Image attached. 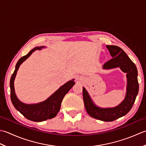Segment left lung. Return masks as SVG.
<instances>
[{
	"label": "left lung",
	"mask_w": 146,
	"mask_h": 146,
	"mask_svg": "<svg viewBox=\"0 0 146 146\" xmlns=\"http://www.w3.org/2000/svg\"><path fill=\"white\" fill-rule=\"evenodd\" d=\"M106 47L113 58L103 65V69L120 67L127 73V87L125 100L115 108H102L94 105L84 88H82V94L86 110L91 117L104 121H112L125 115L131 110L139 92V82L137 67L125 52L115 45H106Z\"/></svg>",
	"instance_id": "1"
}]
</instances>
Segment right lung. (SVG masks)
I'll return each instance as SVG.
<instances>
[{
  "instance_id": "1",
  "label": "right lung",
  "mask_w": 146,
  "mask_h": 146,
  "mask_svg": "<svg viewBox=\"0 0 146 146\" xmlns=\"http://www.w3.org/2000/svg\"><path fill=\"white\" fill-rule=\"evenodd\" d=\"M41 48H43V46L35 47L27 55L22 56L19 59L17 62L16 69H15L10 80L11 99L15 108L28 120L34 121H42L48 120V119L54 118L60 110L61 103L64 96L75 84L74 79L71 80L61 86L57 91L55 92L51 96L49 97L44 102L35 104V105H27V104L21 102L17 99L16 95L15 94L14 87V81L17 74V71L18 70L20 65L26 59H27L33 52H34L36 50H40Z\"/></svg>"
}]
</instances>
